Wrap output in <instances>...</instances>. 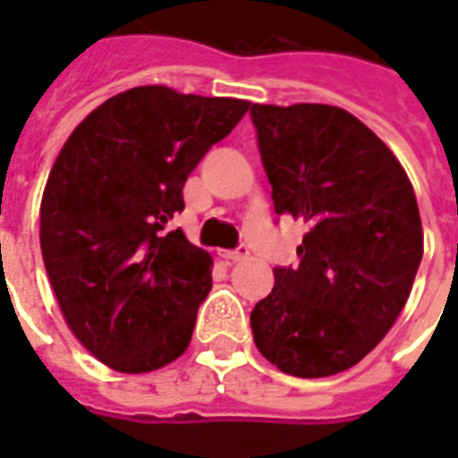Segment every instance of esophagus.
<instances>
[{
	"label": "esophagus",
	"mask_w": 458,
	"mask_h": 458,
	"mask_svg": "<svg viewBox=\"0 0 458 458\" xmlns=\"http://www.w3.org/2000/svg\"><path fill=\"white\" fill-rule=\"evenodd\" d=\"M220 258H225L228 262H240V259L248 258V248H245V245H240V248L235 250H223V252H220Z\"/></svg>",
	"instance_id": "34e87169"
}]
</instances>
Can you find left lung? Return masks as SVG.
<instances>
[{
  "mask_svg": "<svg viewBox=\"0 0 458 458\" xmlns=\"http://www.w3.org/2000/svg\"><path fill=\"white\" fill-rule=\"evenodd\" d=\"M277 216L304 218L297 267H275V289L250 327L282 373L327 377L380 344L422 262L412 183L363 122L334 105H252Z\"/></svg>",
  "mask_w": 458,
  "mask_h": 458,
  "instance_id": "1",
  "label": "left lung"
}]
</instances>
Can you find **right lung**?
Instances as JSON below:
<instances>
[{"label":"right lung","instance_id":"obj_1","mask_svg":"<svg viewBox=\"0 0 458 458\" xmlns=\"http://www.w3.org/2000/svg\"><path fill=\"white\" fill-rule=\"evenodd\" d=\"M248 100L141 85L88 114L41 200V255L68 328L120 373H149L189 348L210 292V255L181 230L183 183Z\"/></svg>","mask_w":458,"mask_h":458}]
</instances>
